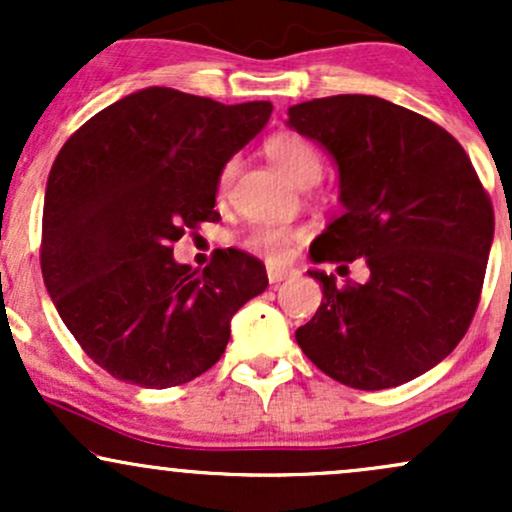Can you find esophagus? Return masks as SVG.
I'll use <instances>...</instances> for the list:
<instances>
[{"label":"esophagus","mask_w":512,"mask_h":512,"mask_svg":"<svg viewBox=\"0 0 512 512\" xmlns=\"http://www.w3.org/2000/svg\"><path fill=\"white\" fill-rule=\"evenodd\" d=\"M267 276H269V281H272V284H279V281L291 279V276H296V269L279 267V264H269V267H267Z\"/></svg>","instance_id":"1"}]
</instances>
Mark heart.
I'll list each match as a JSON object with an SVG mask.
<instances>
[{
	"instance_id": "b5f03b06",
	"label": "heart",
	"mask_w": 512,
	"mask_h": 512,
	"mask_svg": "<svg viewBox=\"0 0 512 512\" xmlns=\"http://www.w3.org/2000/svg\"><path fill=\"white\" fill-rule=\"evenodd\" d=\"M264 154L276 168L284 170L289 178L301 187H310L320 180L322 175V158L320 151L315 149L308 139L301 134L281 132L267 139L264 144ZM233 175H236V161H228L219 173V195L231 187ZM303 238V233L293 226H272V223H262V226H252L245 233L243 245L245 248L260 252L269 260H286L291 255L293 245Z\"/></svg>"
}]
</instances>
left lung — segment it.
I'll list each match as a JSON object with an SVG mask.
<instances>
[{
	"mask_svg": "<svg viewBox=\"0 0 512 512\" xmlns=\"http://www.w3.org/2000/svg\"><path fill=\"white\" fill-rule=\"evenodd\" d=\"M286 125L320 144L339 170L344 214L315 238L310 257H363L370 269L366 284L344 286L310 269L322 303L296 330L298 346L356 390L419 378L460 344L477 313L493 240L477 170L443 127L378 96L291 105Z\"/></svg>",
	"mask_w": 512,
	"mask_h": 512,
	"instance_id": "left-lung-1",
	"label": "left lung"
}]
</instances>
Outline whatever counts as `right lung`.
<instances>
[{
	"instance_id": "right-lung-1",
	"label": "right lung",
	"mask_w": 512,
	"mask_h": 512,
	"mask_svg": "<svg viewBox=\"0 0 512 512\" xmlns=\"http://www.w3.org/2000/svg\"><path fill=\"white\" fill-rule=\"evenodd\" d=\"M272 103L223 105L149 86L81 125L52 163L45 289L93 361L163 390L219 361L231 317L267 289L264 264L219 250L202 274L173 260L185 228L219 221L221 168L262 132Z\"/></svg>"
}]
</instances>
